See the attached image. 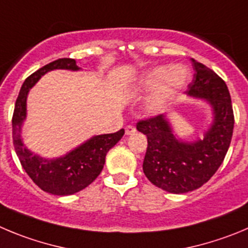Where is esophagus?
Segmentation results:
<instances>
[{"label": "esophagus", "mask_w": 248, "mask_h": 248, "mask_svg": "<svg viewBox=\"0 0 248 248\" xmlns=\"http://www.w3.org/2000/svg\"><path fill=\"white\" fill-rule=\"evenodd\" d=\"M124 132H126V136H132L136 133V128L133 126H127Z\"/></svg>", "instance_id": "34e87169"}]
</instances>
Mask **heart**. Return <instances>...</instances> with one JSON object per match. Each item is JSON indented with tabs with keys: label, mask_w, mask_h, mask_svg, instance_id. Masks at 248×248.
<instances>
[{
	"label": "heart",
	"mask_w": 248,
	"mask_h": 248,
	"mask_svg": "<svg viewBox=\"0 0 248 248\" xmlns=\"http://www.w3.org/2000/svg\"><path fill=\"white\" fill-rule=\"evenodd\" d=\"M191 73L185 64L156 66L145 72L136 82L133 92L138 95L153 92L145 110L149 115H159L189 82Z\"/></svg>",
	"instance_id": "1"
}]
</instances>
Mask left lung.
<instances>
[{
  "label": "left lung",
  "mask_w": 248,
  "mask_h": 248,
  "mask_svg": "<svg viewBox=\"0 0 248 248\" xmlns=\"http://www.w3.org/2000/svg\"><path fill=\"white\" fill-rule=\"evenodd\" d=\"M194 68L187 96L204 100L212 121L202 138L181 140L168 115L140 121L137 129L148 138L143 171L147 179L170 193H186L205 184L217 172L230 147L233 112L225 82L214 71L191 59Z\"/></svg>",
  "instance_id": "left-lung-1"
}]
</instances>
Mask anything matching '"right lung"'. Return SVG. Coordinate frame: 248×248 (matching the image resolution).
<instances>
[{
	"label": "right lung",
	"instance_id": "right-lung-1",
	"mask_svg": "<svg viewBox=\"0 0 248 248\" xmlns=\"http://www.w3.org/2000/svg\"><path fill=\"white\" fill-rule=\"evenodd\" d=\"M55 69L76 72L80 68L76 60L60 59L41 67L24 80L13 112V144L25 172L43 191L56 196H69L82 191L99 176L105 164L106 154L121 140L124 129H120L116 133L93 136L57 158H43L28 149L22 137L23 124L27 119L28 94L43 76Z\"/></svg>",
	"mask_w": 248,
	"mask_h": 248
}]
</instances>
